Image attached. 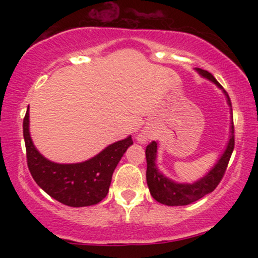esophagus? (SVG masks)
I'll use <instances>...</instances> for the list:
<instances>
[{
  "mask_svg": "<svg viewBox=\"0 0 258 258\" xmlns=\"http://www.w3.org/2000/svg\"><path fill=\"white\" fill-rule=\"evenodd\" d=\"M147 139H148V136L146 135V133H141V135L138 136V141L142 142V143H144V142H146Z\"/></svg>",
  "mask_w": 258,
  "mask_h": 258,
  "instance_id": "obj_1",
  "label": "esophagus"
}]
</instances>
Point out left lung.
<instances>
[{
    "mask_svg": "<svg viewBox=\"0 0 258 258\" xmlns=\"http://www.w3.org/2000/svg\"><path fill=\"white\" fill-rule=\"evenodd\" d=\"M197 72L200 74L204 78L209 79L218 87L222 88V86L218 84L212 74H210L206 70L197 68ZM227 97V102L229 106H232L230 103V98L228 96L226 91H223ZM233 114V112H232ZM234 125L232 122L230 126V137L228 146L222 154L221 159L218 160L217 164L212 167L206 176L200 178L197 182L188 184V183H176L173 180L168 179L165 177L160 171L158 170L155 165L156 160V150H158V143L156 142H152L148 144L146 149V158H147V183L149 186V190L152 197L159 203L164 204L167 206H183L188 205V204L194 203V201L201 199L205 195H207L211 191H214L216 186L220 184V182L223 178L224 173H226L228 162H229L230 156H232L233 149H234Z\"/></svg>",
    "mask_w": 258,
    "mask_h": 258,
    "instance_id": "obj_1",
    "label": "left lung"
}]
</instances>
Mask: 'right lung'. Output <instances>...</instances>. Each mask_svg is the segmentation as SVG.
Masks as SVG:
<instances>
[{
	"mask_svg": "<svg viewBox=\"0 0 258 258\" xmlns=\"http://www.w3.org/2000/svg\"><path fill=\"white\" fill-rule=\"evenodd\" d=\"M26 161L32 178L59 203L72 207L96 205L106 197L115 167L133 141L127 137L80 164H55L41 155L29 132V109L23 121Z\"/></svg>",
	"mask_w": 258,
	"mask_h": 258,
	"instance_id": "1",
	"label": "right lung"
}]
</instances>
